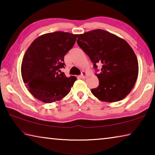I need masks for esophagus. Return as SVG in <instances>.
<instances>
[{"mask_svg":"<svg viewBox=\"0 0 155 155\" xmlns=\"http://www.w3.org/2000/svg\"><path fill=\"white\" fill-rule=\"evenodd\" d=\"M87 72H86L85 71H82V72H81V77L82 78H85L86 77H87Z\"/></svg>","mask_w":155,"mask_h":155,"instance_id":"34e87169","label":"esophagus"}]
</instances>
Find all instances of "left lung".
Returning a JSON list of instances; mask_svg holds the SVG:
<instances>
[{"instance_id":"1","label":"left lung","mask_w":155,"mask_h":155,"mask_svg":"<svg viewBox=\"0 0 155 155\" xmlns=\"http://www.w3.org/2000/svg\"><path fill=\"white\" fill-rule=\"evenodd\" d=\"M77 41L95 69L97 65L102 64L101 72L96 74L99 85L91 89V93L107 103L124 98L134 87L139 69L137 57L129 44L124 39L102 29L80 34Z\"/></svg>"}]
</instances>
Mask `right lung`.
Listing matches in <instances>:
<instances>
[{
  "mask_svg": "<svg viewBox=\"0 0 155 155\" xmlns=\"http://www.w3.org/2000/svg\"><path fill=\"white\" fill-rule=\"evenodd\" d=\"M78 35L56 31L39 36L26 51L21 74L26 87L37 99L46 103L60 101L70 92L77 80L67 77L64 56L71 49Z\"/></svg>",
  "mask_w": 155,
  "mask_h": 155,
  "instance_id": "right-lung-1",
  "label": "right lung"
}]
</instances>
